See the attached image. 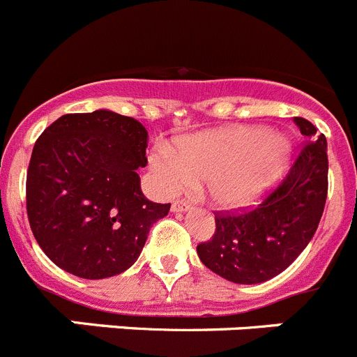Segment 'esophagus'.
Instances as JSON below:
<instances>
[{
  "instance_id": "obj_1",
  "label": "esophagus",
  "mask_w": 357,
  "mask_h": 357,
  "mask_svg": "<svg viewBox=\"0 0 357 357\" xmlns=\"http://www.w3.org/2000/svg\"><path fill=\"white\" fill-rule=\"evenodd\" d=\"M189 207H191V204L189 202H184V200H175L172 204V209L176 211V213H182V211H188Z\"/></svg>"
}]
</instances>
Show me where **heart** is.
<instances>
[{
	"label": "heart",
	"mask_w": 357,
	"mask_h": 357,
	"mask_svg": "<svg viewBox=\"0 0 357 357\" xmlns=\"http://www.w3.org/2000/svg\"><path fill=\"white\" fill-rule=\"evenodd\" d=\"M289 143L266 127H232L188 135L176 151L159 146L150 168L160 193L173 195L206 184L207 197L222 209L254 206L286 168Z\"/></svg>",
	"instance_id": "obj_1"
}]
</instances>
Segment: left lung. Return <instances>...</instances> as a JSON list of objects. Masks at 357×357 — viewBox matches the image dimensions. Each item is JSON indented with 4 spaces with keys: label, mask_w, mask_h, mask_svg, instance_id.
Returning <instances> with one entry per match:
<instances>
[{
    "label": "left lung",
    "mask_w": 357,
    "mask_h": 357,
    "mask_svg": "<svg viewBox=\"0 0 357 357\" xmlns=\"http://www.w3.org/2000/svg\"><path fill=\"white\" fill-rule=\"evenodd\" d=\"M304 135L291 169L257 207L216 213V230L197 247L211 272L236 284H257L284 272L314 236L327 200V141L304 118Z\"/></svg>",
    "instance_id": "left-lung-1"
}]
</instances>
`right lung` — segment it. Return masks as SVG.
<instances>
[{
  "label": "right lung",
  "instance_id": "add662e5",
  "mask_svg": "<svg viewBox=\"0 0 357 357\" xmlns=\"http://www.w3.org/2000/svg\"><path fill=\"white\" fill-rule=\"evenodd\" d=\"M146 141L137 119L110 110L61 116L39 135L26 173V213L56 266L105 279L137 261L151 225L169 211L141 191Z\"/></svg>",
  "mask_w": 357,
  "mask_h": 357
}]
</instances>
